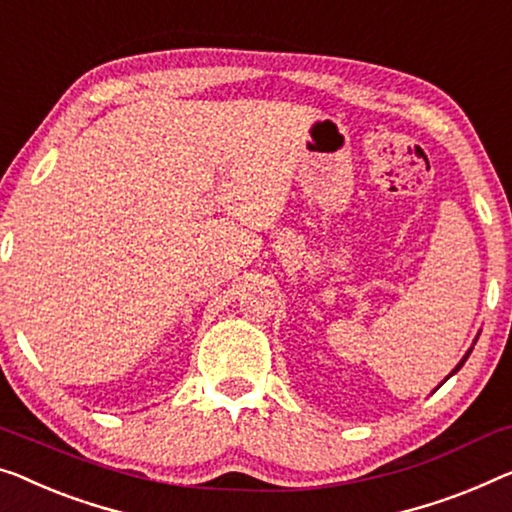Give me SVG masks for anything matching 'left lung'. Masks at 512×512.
Wrapping results in <instances>:
<instances>
[{
    "instance_id": "obj_1",
    "label": "left lung",
    "mask_w": 512,
    "mask_h": 512,
    "mask_svg": "<svg viewBox=\"0 0 512 512\" xmlns=\"http://www.w3.org/2000/svg\"><path fill=\"white\" fill-rule=\"evenodd\" d=\"M476 340H478V338H476ZM476 340H474V345H476ZM471 349H474V347H469V352H467V354H464V356H462V361H460V363H457V365H455V368H453V372H451V375H448V377H446V379H451V377H453V375H455V372H457V370H460V368H462V365H464V361H467V358H469V354H471ZM446 379H444V381H446ZM444 381H441V384H444ZM441 384H439V386H441ZM439 386H437V388H439ZM437 388H434V391H437Z\"/></svg>"
}]
</instances>
